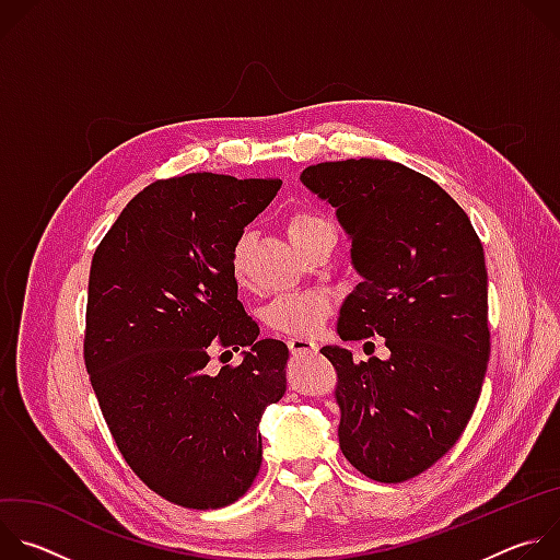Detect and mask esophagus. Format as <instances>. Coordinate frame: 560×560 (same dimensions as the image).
Returning a JSON list of instances; mask_svg holds the SVG:
<instances>
[{
  "label": "esophagus",
  "mask_w": 560,
  "mask_h": 560,
  "mask_svg": "<svg viewBox=\"0 0 560 560\" xmlns=\"http://www.w3.org/2000/svg\"><path fill=\"white\" fill-rule=\"evenodd\" d=\"M288 348L292 354H305V352H314L316 350V341L310 337H290L288 339Z\"/></svg>",
  "instance_id": "1"
}]
</instances>
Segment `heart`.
<instances>
[{"label": "heart", "instance_id": "obj_1", "mask_svg": "<svg viewBox=\"0 0 560 560\" xmlns=\"http://www.w3.org/2000/svg\"><path fill=\"white\" fill-rule=\"evenodd\" d=\"M326 228H335V225L330 223L328 217L312 212V210L294 212L288 219V236L296 248L305 242L310 234H314L318 230H326ZM248 250H250V236L242 234L232 244V250H230V272L236 283H246ZM328 314H330V299L322 292L279 294L264 310L266 324L272 330L294 335V337L314 335L326 324Z\"/></svg>", "mask_w": 560, "mask_h": 560}]
</instances>
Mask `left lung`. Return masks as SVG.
<instances>
[{
	"label": "left lung",
	"mask_w": 560,
	"mask_h": 560,
	"mask_svg": "<svg viewBox=\"0 0 560 560\" xmlns=\"http://www.w3.org/2000/svg\"><path fill=\"white\" fill-rule=\"evenodd\" d=\"M301 182L337 208L361 275L339 337H383L389 350L385 361H354L341 346L322 348L337 370L341 452L372 481L404 483L450 452L481 396L490 361L481 238L439 184L387 159L307 166Z\"/></svg>",
	"instance_id": "obj_1"
}]
</instances>
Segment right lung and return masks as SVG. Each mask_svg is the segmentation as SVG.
Listing matches in <instances>:
<instances>
[{"label": "right lung", "mask_w": 560, "mask_h": 560, "mask_svg": "<svg viewBox=\"0 0 560 560\" xmlns=\"http://www.w3.org/2000/svg\"><path fill=\"white\" fill-rule=\"evenodd\" d=\"M281 179L192 173L128 201L95 250L84 361L126 463L166 501L217 510L261 467L259 423L285 394L288 346L257 339L230 250ZM247 348L210 375L209 346Z\"/></svg>", "instance_id": "obj_1"}]
</instances>
